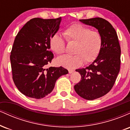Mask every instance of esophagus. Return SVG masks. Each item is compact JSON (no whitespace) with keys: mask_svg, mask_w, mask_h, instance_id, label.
<instances>
[{"mask_svg":"<svg viewBox=\"0 0 130 130\" xmlns=\"http://www.w3.org/2000/svg\"><path fill=\"white\" fill-rule=\"evenodd\" d=\"M74 71V70H68V73H69L70 74L73 73Z\"/></svg>","mask_w":130,"mask_h":130,"instance_id":"1","label":"esophagus"}]
</instances>
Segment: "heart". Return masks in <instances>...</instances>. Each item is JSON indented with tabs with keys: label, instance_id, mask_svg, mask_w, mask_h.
I'll use <instances>...</instances> for the list:
<instances>
[{
	"label": "heart",
	"instance_id": "heart-1",
	"mask_svg": "<svg viewBox=\"0 0 130 130\" xmlns=\"http://www.w3.org/2000/svg\"><path fill=\"white\" fill-rule=\"evenodd\" d=\"M63 36L68 43H75L73 56L65 55L57 58L56 63L68 69L80 67L84 60L90 63L96 59L102 47L103 38L97 31L79 24L68 27L63 32ZM50 46L53 51L58 55L65 50V41L59 34H55L51 37Z\"/></svg>",
	"mask_w": 130,
	"mask_h": 130
}]
</instances>
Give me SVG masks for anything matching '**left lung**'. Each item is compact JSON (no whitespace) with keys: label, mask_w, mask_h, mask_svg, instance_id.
<instances>
[{"label":"left lung","mask_w":130,"mask_h":130,"mask_svg":"<svg viewBox=\"0 0 130 130\" xmlns=\"http://www.w3.org/2000/svg\"><path fill=\"white\" fill-rule=\"evenodd\" d=\"M98 29L103 44L96 59L86 68L76 70L81 79L74 86L80 97L93 100L107 94L114 86L120 68V44L116 30L108 21L101 18L80 19Z\"/></svg>","instance_id":"1"}]
</instances>
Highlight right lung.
<instances>
[{"mask_svg":"<svg viewBox=\"0 0 130 130\" xmlns=\"http://www.w3.org/2000/svg\"><path fill=\"white\" fill-rule=\"evenodd\" d=\"M61 18L29 21L16 35L10 55L13 79L22 94L41 99L50 94L56 80L68 73L63 67L47 68L54 54L50 40L60 27Z\"/></svg>","mask_w":130,"mask_h":130,"instance_id":"1","label":"right lung"}]
</instances>
